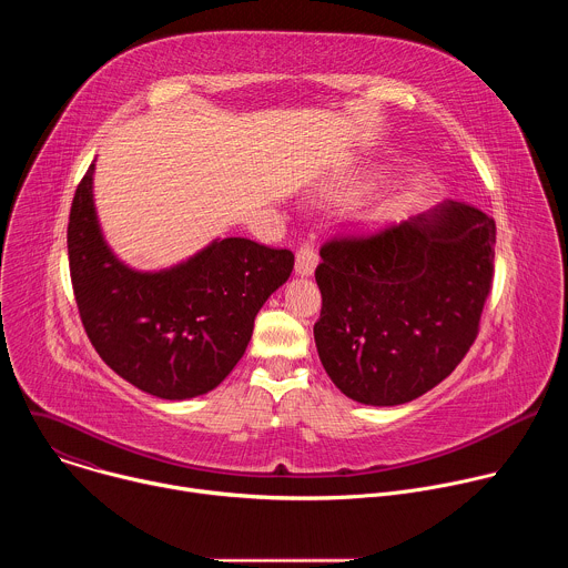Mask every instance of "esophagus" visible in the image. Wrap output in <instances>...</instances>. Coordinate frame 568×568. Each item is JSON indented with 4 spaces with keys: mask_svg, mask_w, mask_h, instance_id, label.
<instances>
[{
    "mask_svg": "<svg viewBox=\"0 0 568 568\" xmlns=\"http://www.w3.org/2000/svg\"><path fill=\"white\" fill-rule=\"evenodd\" d=\"M316 263H318V256H316L314 247L310 245V242H305V245H301V250L296 252L294 272H296L298 276H312L314 270H316Z\"/></svg>",
    "mask_w": 568,
    "mask_h": 568,
    "instance_id": "obj_1",
    "label": "esophagus"
}]
</instances>
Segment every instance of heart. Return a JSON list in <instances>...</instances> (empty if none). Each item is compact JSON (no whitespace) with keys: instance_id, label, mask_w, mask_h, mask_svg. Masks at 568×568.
<instances>
[{"instance_id":"1","label":"heart","mask_w":568,"mask_h":568,"mask_svg":"<svg viewBox=\"0 0 568 568\" xmlns=\"http://www.w3.org/2000/svg\"><path fill=\"white\" fill-rule=\"evenodd\" d=\"M390 213V204L388 202H382V204H375V206H371L364 215H362V222L366 224V226H373V224H377V222H382L386 215Z\"/></svg>"}]
</instances>
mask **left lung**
<instances>
[{"label":"left lung","mask_w":568,"mask_h":568,"mask_svg":"<svg viewBox=\"0 0 568 568\" xmlns=\"http://www.w3.org/2000/svg\"><path fill=\"white\" fill-rule=\"evenodd\" d=\"M495 220L445 200L368 237L321 247L318 359L371 407L412 402L467 355L495 274Z\"/></svg>","instance_id":"8db88e82"}]
</instances>
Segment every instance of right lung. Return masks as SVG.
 <instances>
[{"mask_svg": "<svg viewBox=\"0 0 568 568\" xmlns=\"http://www.w3.org/2000/svg\"><path fill=\"white\" fill-rule=\"evenodd\" d=\"M67 250L92 346L116 375L161 399L213 390L245 355L258 310L294 267L292 252L247 237H215L159 272L125 265L101 231L94 164L71 202Z\"/></svg>", "mask_w": 568, "mask_h": 568, "instance_id": "add662e5", "label": "right lung"}]
</instances>
